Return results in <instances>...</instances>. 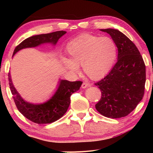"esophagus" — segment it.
Returning <instances> with one entry per match:
<instances>
[{"label":"esophagus","mask_w":153,"mask_h":153,"mask_svg":"<svg viewBox=\"0 0 153 153\" xmlns=\"http://www.w3.org/2000/svg\"><path fill=\"white\" fill-rule=\"evenodd\" d=\"M88 86H89V84L88 83H87V82H82V85H81V87H82V88H87Z\"/></svg>","instance_id":"34e87169"}]
</instances>
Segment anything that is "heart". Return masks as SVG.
I'll list each match as a JSON object with an SVG mask.
<instances>
[{"label":"heart","mask_w":153,"mask_h":153,"mask_svg":"<svg viewBox=\"0 0 153 153\" xmlns=\"http://www.w3.org/2000/svg\"><path fill=\"white\" fill-rule=\"evenodd\" d=\"M66 51L69 59L61 60L65 68L75 73L81 65L83 73L92 80L105 76L117 57V46L113 39L88 34H80L70 41Z\"/></svg>","instance_id":"b5f03b06"}]
</instances>
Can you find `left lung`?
I'll list each match as a JSON object with an SVG mask.
<instances>
[{
    "instance_id": "1",
    "label": "left lung",
    "mask_w": 153,
    "mask_h": 153,
    "mask_svg": "<svg viewBox=\"0 0 153 153\" xmlns=\"http://www.w3.org/2000/svg\"><path fill=\"white\" fill-rule=\"evenodd\" d=\"M108 33L118 49V58L108 75L95 83L101 91L96 104L101 114L108 118L126 117L143 99L146 81L145 65L135 45L117 29H100Z\"/></svg>"
}]
</instances>
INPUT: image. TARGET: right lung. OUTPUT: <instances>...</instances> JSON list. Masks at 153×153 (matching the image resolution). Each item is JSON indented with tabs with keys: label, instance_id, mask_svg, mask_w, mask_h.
<instances>
[{
	"label": "right lung",
	"instance_id": "obj_1",
	"mask_svg": "<svg viewBox=\"0 0 153 153\" xmlns=\"http://www.w3.org/2000/svg\"><path fill=\"white\" fill-rule=\"evenodd\" d=\"M66 31H58L50 34L35 35L26 39L15 48L13 56L19 50L25 48L36 47L45 43L55 45L59 39ZM10 89L17 108L26 118L39 124H50L60 119L66 113L71 103V96L80 89L82 82H71L59 80L58 87L53 96L48 101L42 103L27 102L20 96L12 82L10 74L8 73Z\"/></svg>",
	"mask_w": 153,
	"mask_h": 153
}]
</instances>
